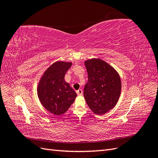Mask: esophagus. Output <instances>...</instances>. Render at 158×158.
Wrapping results in <instances>:
<instances>
[{
    "mask_svg": "<svg viewBox=\"0 0 158 158\" xmlns=\"http://www.w3.org/2000/svg\"><path fill=\"white\" fill-rule=\"evenodd\" d=\"M82 90L81 89H79L78 90H77L76 91V93H77V94L78 95H82Z\"/></svg>",
    "mask_w": 158,
    "mask_h": 158,
    "instance_id": "obj_1",
    "label": "esophagus"
}]
</instances>
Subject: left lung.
<instances>
[{"label":"left lung","instance_id":"8db88e82","mask_svg":"<svg viewBox=\"0 0 158 158\" xmlns=\"http://www.w3.org/2000/svg\"><path fill=\"white\" fill-rule=\"evenodd\" d=\"M88 82L84 96L95 114L102 115L116 106L121 92L120 76L113 66L100 59L85 60Z\"/></svg>","mask_w":158,"mask_h":158}]
</instances>
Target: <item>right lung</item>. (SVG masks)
<instances>
[{
    "mask_svg": "<svg viewBox=\"0 0 158 158\" xmlns=\"http://www.w3.org/2000/svg\"><path fill=\"white\" fill-rule=\"evenodd\" d=\"M71 66V62H55L47 69L38 83L37 95L41 103L55 115L66 113L77 96L64 80Z\"/></svg>",
    "mask_w": 158,
    "mask_h": 158,
    "instance_id": "1",
    "label": "right lung"
}]
</instances>
